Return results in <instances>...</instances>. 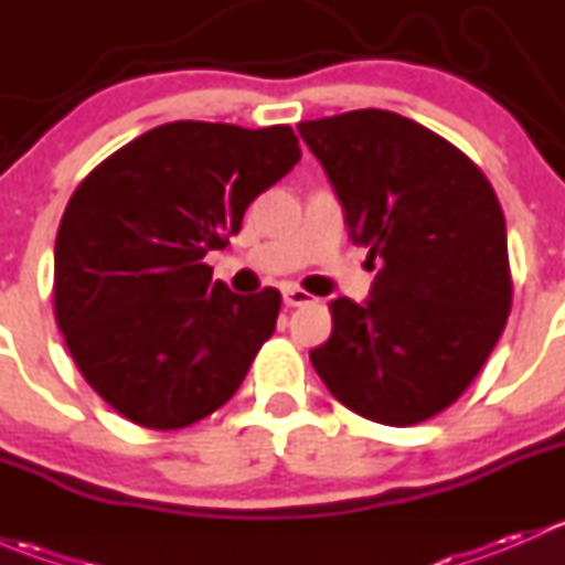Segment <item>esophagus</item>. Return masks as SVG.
<instances>
[{"instance_id":"esophagus-1","label":"esophagus","mask_w":565,"mask_h":565,"mask_svg":"<svg viewBox=\"0 0 565 565\" xmlns=\"http://www.w3.org/2000/svg\"><path fill=\"white\" fill-rule=\"evenodd\" d=\"M284 303H287V306H306V303H315V298H311L306 289L287 287V289H284Z\"/></svg>"}]
</instances>
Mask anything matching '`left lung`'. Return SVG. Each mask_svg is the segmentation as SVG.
<instances>
[{"label": "left lung", "mask_w": 565, "mask_h": 565, "mask_svg": "<svg viewBox=\"0 0 565 565\" xmlns=\"http://www.w3.org/2000/svg\"><path fill=\"white\" fill-rule=\"evenodd\" d=\"M352 243L380 259L369 300L335 298L311 350L352 413L413 426L476 380L511 311L505 218L481 169L424 125L358 108L300 122Z\"/></svg>", "instance_id": "obj_1"}]
</instances>
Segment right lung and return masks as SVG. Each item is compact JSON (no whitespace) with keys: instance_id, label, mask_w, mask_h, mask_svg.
<instances>
[{"instance_id":"add662e5","label":"right lung","mask_w":565,"mask_h":565,"mask_svg":"<svg viewBox=\"0 0 565 565\" xmlns=\"http://www.w3.org/2000/svg\"><path fill=\"white\" fill-rule=\"evenodd\" d=\"M298 161L289 125L182 119L84 177L56 232L54 315L78 372L119 415L182 429L241 388L281 295H235L202 259Z\"/></svg>"}]
</instances>
